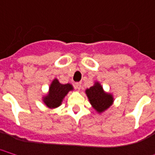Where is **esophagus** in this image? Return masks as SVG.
<instances>
[{"label": "esophagus", "instance_id": "obj_1", "mask_svg": "<svg viewBox=\"0 0 155 155\" xmlns=\"http://www.w3.org/2000/svg\"><path fill=\"white\" fill-rule=\"evenodd\" d=\"M75 88H77L78 90H80V88H81V87H82V83H81V82L75 83Z\"/></svg>", "mask_w": 155, "mask_h": 155}]
</instances>
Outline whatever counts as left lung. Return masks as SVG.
Segmentation results:
<instances>
[{
    "instance_id": "8db88e82",
    "label": "left lung",
    "mask_w": 155,
    "mask_h": 155,
    "mask_svg": "<svg viewBox=\"0 0 155 155\" xmlns=\"http://www.w3.org/2000/svg\"><path fill=\"white\" fill-rule=\"evenodd\" d=\"M91 105L97 111L101 113L109 108L113 103V97L109 93H106L99 83H96L90 88L86 90Z\"/></svg>"
}]
</instances>
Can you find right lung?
Segmentation results:
<instances>
[{"label": "right lung", "instance_id": "obj_1", "mask_svg": "<svg viewBox=\"0 0 155 155\" xmlns=\"http://www.w3.org/2000/svg\"><path fill=\"white\" fill-rule=\"evenodd\" d=\"M72 89L73 87L70 84H62L55 79L50 85L49 94L44 98V102L49 108H56L61 105L67 93Z\"/></svg>", "mask_w": 155, "mask_h": 155}]
</instances>
